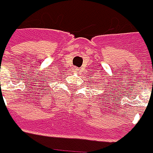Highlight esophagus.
I'll return each instance as SVG.
<instances>
[{"instance_id": "1", "label": "esophagus", "mask_w": 153, "mask_h": 153, "mask_svg": "<svg viewBox=\"0 0 153 153\" xmlns=\"http://www.w3.org/2000/svg\"><path fill=\"white\" fill-rule=\"evenodd\" d=\"M74 71H75V72H78V71H79L78 68H75V69H74Z\"/></svg>"}]
</instances>
